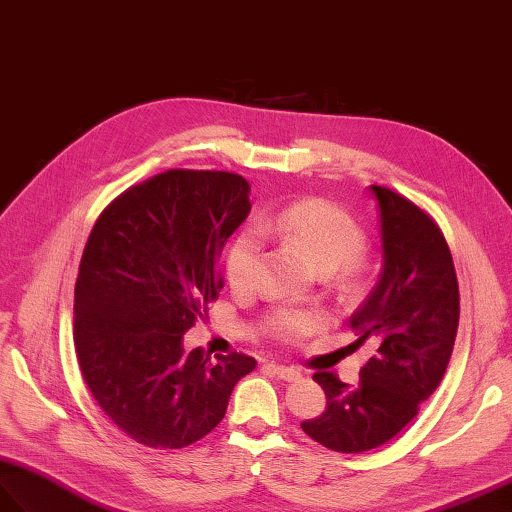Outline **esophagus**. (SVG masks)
<instances>
[{
  "label": "esophagus",
  "mask_w": 512,
  "mask_h": 512,
  "mask_svg": "<svg viewBox=\"0 0 512 512\" xmlns=\"http://www.w3.org/2000/svg\"><path fill=\"white\" fill-rule=\"evenodd\" d=\"M267 370H271L275 377L282 379V381H297L301 377V372L293 366H280V364H267Z\"/></svg>",
  "instance_id": "1"
}]
</instances>
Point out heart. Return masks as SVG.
Returning <instances> with one entry per match:
<instances>
[{"label":"heart","mask_w":512,"mask_h":512,"mask_svg":"<svg viewBox=\"0 0 512 512\" xmlns=\"http://www.w3.org/2000/svg\"><path fill=\"white\" fill-rule=\"evenodd\" d=\"M262 234L278 237L306 254L321 273L340 269L347 280H355L364 269V232L355 219L321 198H308L284 206L278 213L262 217L258 230L247 228L232 239L226 252V280L234 293L256 288ZM323 325L319 310L278 308L267 316V329L282 342H297Z\"/></svg>","instance_id":"b5f03b06"}]
</instances>
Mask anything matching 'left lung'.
Returning a JSON list of instances; mask_svg holds the SVG:
<instances>
[{
  "label": "left lung",
  "instance_id": "8db88e82",
  "mask_svg": "<svg viewBox=\"0 0 512 512\" xmlns=\"http://www.w3.org/2000/svg\"><path fill=\"white\" fill-rule=\"evenodd\" d=\"M379 204L383 271L351 316L353 347L372 357L351 388L329 370L314 372L327 396L303 433L325 448L355 454L383 446L418 416L444 379L459 329V282L444 232L422 206L390 187L370 185Z\"/></svg>",
  "mask_w": 512,
  "mask_h": 512
}]
</instances>
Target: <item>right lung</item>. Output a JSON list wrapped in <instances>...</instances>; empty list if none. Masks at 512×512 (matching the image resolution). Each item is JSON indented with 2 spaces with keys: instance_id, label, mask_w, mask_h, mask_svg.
I'll use <instances>...</instances> for the list:
<instances>
[{
  "instance_id": "right-lung-1",
  "label": "right lung",
  "mask_w": 512,
  "mask_h": 512,
  "mask_svg": "<svg viewBox=\"0 0 512 512\" xmlns=\"http://www.w3.org/2000/svg\"><path fill=\"white\" fill-rule=\"evenodd\" d=\"M250 183L168 170L122 191L96 219L75 282V353L105 416L137 444L176 450L224 420L256 368L245 353H187L183 334L224 288L217 271L250 213Z\"/></svg>"
}]
</instances>
